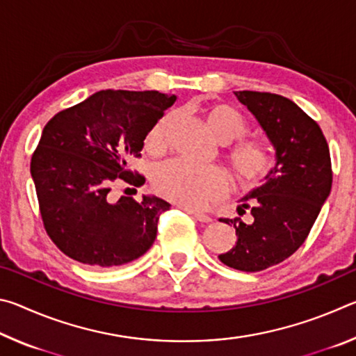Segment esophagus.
I'll list each match as a JSON object with an SVG mask.
<instances>
[{"instance_id": "obj_1", "label": "esophagus", "mask_w": 356, "mask_h": 356, "mask_svg": "<svg viewBox=\"0 0 356 356\" xmlns=\"http://www.w3.org/2000/svg\"><path fill=\"white\" fill-rule=\"evenodd\" d=\"M186 213L188 215H191L193 218L195 220H197V221H201V222H210L212 221V218H210L209 215H206V213H201V212H195V210H190V209H184Z\"/></svg>"}]
</instances>
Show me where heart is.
I'll return each mask as SVG.
<instances>
[{"label": "heart", "instance_id": "obj_1", "mask_svg": "<svg viewBox=\"0 0 356 356\" xmlns=\"http://www.w3.org/2000/svg\"><path fill=\"white\" fill-rule=\"evenodd\" d=\"M206 122L220 141L227 143L243 136L245 119L234 108L215 104L204 113ZM174 119L172 113L161 116L146 136L149 152H161L166 146V135ZM229 163L237 179L243 185H252L262 180L273 166V156L268 147L257 141H240L229 149ZM155 190L166 200L186 209H201L207 202L225 195L229 188V177L220 166H197L186 160H170L160 165L154 172Z\"/></svg>", "mask_w": 356, "mask_h": 356}]
</instances>
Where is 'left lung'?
<instances>
[{
	"label": "left lung",
	"instance_id": "1",
	"mask_svg": "<svg viewBox=\"0 0 356 356\" xmlns=\"http://www.w3.org/2000/svg\"><path fill=\"white\" fill-rule=\"evenodd\" d=\"M234 94L267 135L275 166L237 206L238 215L250 209L252 221L222 220L236 227L237 242L218 259L240 272H261L292 256L308 237L331 191L330 149L316 120L292 100L270 92Z\"/></svg>",
	"mask_w": 356,
	"mask_h": 356
}]
</instances>
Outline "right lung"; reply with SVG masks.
I'll return each instance as SVG.
<instances>
[{"label":"right lung","instance_id":"obj_1","mask_svg":"<svg viewBox=\"0 0 356 356\" xmlns=\"http://www.w3.org/2000/svg\"><path fill=\"white\" fill-rule=\"evenodd\" d=\"M176 95L159 91H99L59 111L42 131L31 159L47 234L65 256L94 267L141 257L156 237L160 215L171 207L156 196L110 200L111 185H143L130 171L144 140Z\"/></svg>","mask_w":356,"mask_h":356}]
</instances>
